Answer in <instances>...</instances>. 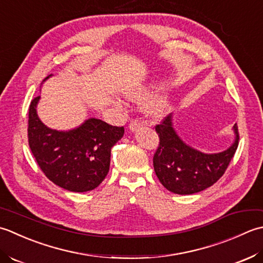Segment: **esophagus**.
<instances>
[{"label":"esophagus","instance_id":"34e87169","mask_svg":"<svg viewBox=\"0 0 263 263\" xmlns=\"http://www.w3.org/2000/svg\"><path fill=\"white\" fill-rule=\"evenodd\" d=\"M129 129H130V132H136L139 127H141V124H139V122L137 121V120H132L130 121V124H129Z\"/></svg>","mask_w":263,"mask_h":263}]
</instances>
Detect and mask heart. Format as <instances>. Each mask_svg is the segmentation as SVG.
Masks as SVG:
<instances>
[{
    "mask_svg": "<svg viewBox=\"0 0 263 263\" xmlns=\"http://www.w3.org/2000/svg\"><path fill=\"white\" fill-rule=\"evenodd\" d=\"M147 92L146 87L141 86V87H132L126 90V96L128 99L135 100L141 98L144 94ZM168 106V100L167 95L162 90H159V92L152 94L151 96L143 102L142 108L143 111L145 112L146 115L151 117H160L164 114L165 109Z\"/></svg>",
    "mask_w": 263,
    "mask_h": 263,
    "instance_id": "heart-1",
    "label": "heart"
}]
</instances>
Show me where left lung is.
<instances>
[{"instance_id": "obj_1", "label": "left lung", "mask_w": 263, "mask_h": 263, "mask_svg": "<svg viewBox=\"0 0 263 263\" xmlns=\"http://www.w3.org/2000/svg\"><path fill=\"white\" fill-rule=\"evenodd\" d=\"M159 146L153 157L157 177L165 189L175 194L199 193L221 178L238 146V128L234 126L232 146L219 153H203L183 142L173 126V115L155 126Z\"/></svg>"}]
</instances>
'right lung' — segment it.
Listing matches in <instances>:
<instances>
[{"instance_id": "add662e5", "label": "right lung", "mask_w": 263, "mask_h": 263, "mask_svg": "<svg viewBox=\"0 0 263 263\" xmlns=\"http://www.w3.org/2000/svg\"><path fill=\"white\" fill-rule=\"evenodd\" d=\"M39 100L31 101L28 115V143L37 164L61 189L78 193L96 189L109 173L111 148L124 136V127L89 118L71 130L51 129L37 116Z\"/></svg>"}]
</instances>
